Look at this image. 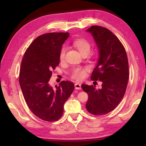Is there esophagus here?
<instances>
[{
	"mask_svg": "<svg viewBox=\"0 0 146 146\" xmlns=\"http://www.w3.org/2000/svg\"><path fill=\"white\" fill-rule=\"evenodd\" d=\"M75 88L76 90H80L81 89V84L79 83H75Z\"/></svg>",
	"mask_w": 146,
	"mask_h": 146,
	"instance_id": "34e87169",
	"label": "esophagus"
}]
</instances>
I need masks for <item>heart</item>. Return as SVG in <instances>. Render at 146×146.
<instances>
[{
    "label": "heart",
    "instance_id": "b5f03b06",
    "mask_svg": "<svg viewBox=\"0 0 146 146\" xmlns=\"http://www.w3.org/2000/svg\"><path fill=\"white\" fill-rule=\"evenodd\" d=\"M73 45L77 48L79 51L82 54L88 53L91 49V44L89 42L84 38H78L73 41ZM67 48L65 46L62 47L59 53V58L62 61L65 58V55ZM88 70L86 67H76L73 70L71 77L76 80H81L85 77L86 75V71Z\"/></svg>",
    "mask_w": 146,
    "mask_h": 146
}]
</instances>
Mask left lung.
Masks as SVG:
<instances>
[{"label": "left lung", "instance_id": "8db88e82", "mask_svg": "<svg viewBox=\"0 0 146 146\" xmlns=\"http://www.w3.org/2000/svg\"><path fill=\"white\" fill-rule=\"evenodd\" d=\"M86 31L92 35L99 54L91 79L101 81L102 88L81 86L88 95L87 110L93 115H103L114 110L124 96L129 78L128 59L122 44L107 28L93 26Z\"/></svg>", "mask_w": 146, "mask_h": 146}]
</instances>
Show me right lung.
<instances>
[{"label":"right lung","instance_id":"obj_1","mask_svg":"<svg viewBox=\"0 0 146 146\" xmlns=\"http://www.w3.org/2000/svg\"><path fill=\"white\" fill-rule=\"evenodd\" d=\"M68 33H49L35 39L22 60L19 84L29 110L40 119L53 122L63 114L64 105L74 90L70 81H62L53 89L49 84L52 71L59 63L62 46Z\"/></svg>","mask_w":146,"mask_h":146}]
</instances>
